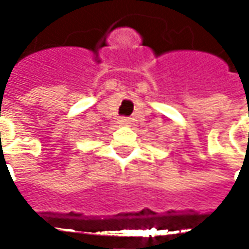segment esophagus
Wrapping results in <instances>:
<instances>
[{
    "mask_svg": "<svg viewBox=\"0 0 249 249\" xmlns=\"http://www.w3.org/2000/svg\"><path fill=\"white\" fill-rule=\"evenodd\" d=\"M130 120L126 119V118H122V119L119 120V124H122V126H129Z\"/></svg>",
    "mask_w": 249,
    "mask_h": 249,
    "instance_id": "obj_1",
    "label": "esophagus"
}]
</instances>
